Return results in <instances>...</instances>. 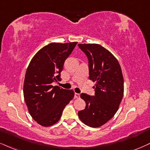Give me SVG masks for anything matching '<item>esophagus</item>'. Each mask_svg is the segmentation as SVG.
I'll return each mask as SVG.
<instances>
[{
    "label": "esophagus",
    "mask_w": 150,
    "mask_h": 150,
    "mask_svg": "<svg viewBox=\"0 0 150 150\" xmlns=\"http://www.w3.org/2000/svg\"><path fill=\"white\" fill-rule=\"evenodd\" d=\"M74 98H75V99H79V98H80V94L75 93L74 94Z\"/></svg>",
    "instance_id": "obj_1"
}]
</instances>
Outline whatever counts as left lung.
Returning a JSON list of instances; mask_svg holds the SVG:
<instances>
[{"label":"left lung","instance_id":"8db88e82","mask_svg":"<svg viewBox=\"0 0 150 150\" xmlns=\"http://www.w3.org/2000/svg\"><path fill=\"white\" fill-rule=\"evenodd\" d=\"M87 55L89 79L95 82V95H81L86 101L84 110L78 115L87 126L99 127L116 113L124 94V79L117 59L110 51L97 44H79Z\"/></svg>","mask_w":150,"mask_h":150}]
</instances>
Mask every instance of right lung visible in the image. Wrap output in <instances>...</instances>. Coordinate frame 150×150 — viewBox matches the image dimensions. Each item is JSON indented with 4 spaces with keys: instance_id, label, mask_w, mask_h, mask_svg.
<instances>
[{
    "instance_id": "obj_1",
    "label": "right lung",
    "mask_w": 150,
    "mask_h": 150,
    "mask_svg": "<svg viewBox=\"0 0 150 150\" xmlns=\"http://www.w3.org/2000/svg\"><path fill=\"white\" fill-rule=\"evenodd\" d=\"M78 42L51 43L41 49L31 60L23 83L24 100L33 119L43 127L54 125L74 97L73 90L53 86L61 81L64 62Z\"/></svg>"
}]
</instances>
